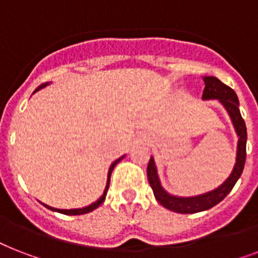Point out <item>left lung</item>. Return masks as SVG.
I'll list each match as a JSON object with an SVG mask.
<instances>
[{"label":"left lung","instance_id":"left-lung-1","mask_svg":"<svg viewBox=\"0 0 258 258\" xmlns=\"http://www.w3.org/2000/svg\"><path fill=\"white\" fill-rule=\"evenodd\" d=\"M204 82L205 89L202 99L204 100H210V99L220 100V103L224 105L225 109L228 111L229 116L232 119L237 137H238L236 165L233 167L232 174L229 175L228 179L212 191L196 197H176L169 194L165 188L162 187L161 180L158 176L157 166H155L154 158L151 157V159L149 161V166H147V178H149L150 186L153 188L154 196L162 206H165L166 209H169L171 212L180 213V214L204 212V210H208V209L216 206L217 204H220L221 201L224 200L234 187V184L242 174L245 159H246V138H248V135H246L245 121L241 116L240 103H238V97H237L236 92L214 76H205Z\"/></svg>","mask_w":258,"mask_h":258}]
</instances>
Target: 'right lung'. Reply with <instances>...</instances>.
Here are the masks:
<instances>
[{
	"label": "right lung",
	"mask_w": 258,
	"mask_h": 258,
	"mask_svg": "<svg viewBox=\"0 0 258 258\" xmlns=\"http://www.w3.org/2000/svg\"><path fill=\"white\" fill-rule=\"evenodd\" d=\"M48 84H49V83H46V84H42V86L38 87V88L36 89L34 92H37L38 89L44 88V87L48 86ZM34 92H33V93H34ZM123 158H124V155H123V157H121V158H119V159H116V161L113 162L112 165H111V167H109V170H108V176H107V184H105L104 192H103V196H101L100 198H99V200L96 201V202H93V204H91V205H89V206H86V208H82V209H70V210H66V209H54V208H50V206H48V205H45V204H42V205H44L45 208L49 209V210H53V212L61 213V214H68V216H80V214H87V213L92 212V210H95V209H96V208H99V206H100V205L103 204V202H104L105 196H107V191H108V187H109V178H111V172H112L113 167H115V166H116L117 163H119V162H120L121 159H123Z\"/></svg>",
	"instance_id": "add662e5"
}]
</instances>
